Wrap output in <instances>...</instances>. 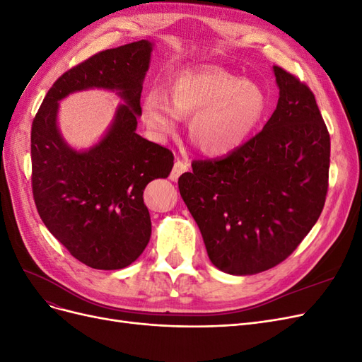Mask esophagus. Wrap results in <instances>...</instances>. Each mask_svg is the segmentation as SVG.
Instances as JSON below:
<instances>
[{
  "mask_svg": "<svg viewBox=\"0 0 362 362\" xmlns=\"http://www.w3.org/2000/svg\"><path fill=\"white\" fill-rule=\"evenodd\" d=\"M189 170V163L187 161H182V160H177L173 164V169L170 172V180L177 181L180 178V175L187 172Z\"/></svg>",
  "mask_w": 362,
  "mask_h": 362,
  "instance_id": "esophagus-1",
  "label": "esophagus"
}]
</instances>
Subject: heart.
Here are the masks:
<instances>
[{"instance_id":"b5f03b06","label":"heart","mask_w":362,"mask_h":362,"mask_svg":"<svg viewBox=\"0 0 362 362\" xmlns=\"http://www.w3.org/2000/svg\"><path fill=\"white\" fill-rule=\"evenodd\" d=\"M168 95L151 90L144 98V122L156 136L189 117V136L204 154L221 157L242 146L266 115L261 87L217 68L184 71L169 83Z\"/></svg>"}]
</instances>
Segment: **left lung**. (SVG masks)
I'll return each instance as SVG.
<instances>
[{
  "label": "left lung",
  "mask_w": 362,
  "mask_h": 362,
  "mask_svg": "<svg viewBox=\"0 0 362 362\" xmlns=\"http://www.w3.org/2000/svg\"><path fill=\"white\" fill-rule=\"evenodd\" d=\"M276 110L258 134L221 160H194L178 187L208 258L229 275L278 266L319 221L329 180L331 139L315 96L273 66Z\"/></svg>",
  "instance_id": "left-lung-1"
}]
</instances>
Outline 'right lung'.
<instances>
[{"instance_id":"obj_1","label":"right lung","mask_w":362,"mask_h":362,"mask_svg":"<svg viewBox=\"0 0 362 362\" xmlns=\"http://www.w3.org/2000/svg\"><path fill=\"white\" fill-rule=\"evenodd\" d=\"M152 43L137 40L95 54L52 84L31 125V189L48 231L83 264L117 270L134 262L151 238L144 190L168 178L172 151L136 133ZM100 86L126 101L100 144L69 148L57 128L58 101Z\"/></svg>"}]
</instances>
